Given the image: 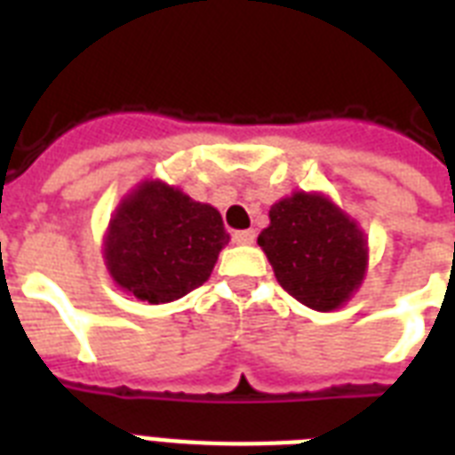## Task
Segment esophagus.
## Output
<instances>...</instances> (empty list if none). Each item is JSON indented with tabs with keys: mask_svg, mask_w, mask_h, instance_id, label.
Masks as SVG:
<instances>
[{
	"mask_svg": "<svg viewBox=\"0 0 455 455\" xmlns=\"http://www.w3.org/2000/svg\"><path fill=\"white\" fill-rule=\"evenodd\" d=\"M234 243H238V245H250V243H255V231H252V228H245V231H235Z\"/></svg>",
	"mask_w": 455,
	"mask_h": 455,
	"instance_id": "esophagus-1",
	"label": "esophagus"
}]
</instances>
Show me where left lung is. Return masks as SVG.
Wrapping results in <instances>:
<instances>
[{
    "label": "left lung",
    "instance_id": "left-lung-1",
    "mask_svg": "<svg viewBox=\"0 0 455 455\" xmlns=\"http://www.w3.org/2000/svg\"><path fill=\"white\" fill-rule=\"evenodd\" d=\"M257 243L278 283L304 307L332 311L352 298L368 264L366 235L321 193H292L269 210Z\"/></svg>",
    "mask_w": 455,
    "mask_h": 455
}]
</instances>
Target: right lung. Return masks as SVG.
I'll list each match as a JSON object with an SVG mask.
<instances>
[{"label":"right lung","mask_w":455,"mask_h":455,"mask_svg":"<svg viewBox=\"0 0 455 455\" xmlns=\"http://www.w3.org/2000/svg\"><path fill=\"white\" fill-rule=\"evenodd\" d=\"M227 243L212 205L164 181H144L117 205L103 257L123 291L141 302L164 304L205 283Z\"/></svg>","instance_id":"add662e5"}]
</instances>
